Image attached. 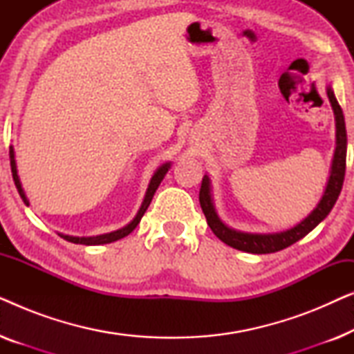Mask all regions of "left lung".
Wrapping results in <instances>:
<instances>
[{"label": "left lung", "instance_id": "left-lung-1", "mask_svg": "<svg viewBox=\"0 0 354 354\" xmlns=\"http://www.w3.org/2000/svg\"><path fill=\"white\" fill-rule=\"evenodd\" d=\"M327 96L333 109V115H335V151H333L332 158L330 176H328L326 190H324L316 207H314L301 222H298L297 225L290 227L287 230L270 232V234H251V232H240L232 229V227L224 224L219 214H217L214 200H212V185L209 176L203 177L200 188L201 209L205 212L207 225L211 227V230L214 232L217 239L224 241L225 245L253 254L275 253V251L287 248V246L301 240L303 236H306L309 232L316 229V227L328 216V212L332 211V207L337 203L338 195H340L342 192L343 180H345L346 127L345 118H343V111L335 98L332 85H327Z\"/></svg>", "mask_w": 354, "mask_h": 354}]
</instances>
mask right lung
Wrapping results in <instances>:
<instances>
[{"label": "right lung", "instance_id": "add662e5", "mask_svg": "<svg viewBox=\"0 0 354 354\" xmlns=\"http://www.w3.org/2000/svg\"><path fill=\"white\" fill-rule=\"evenodd\" d=\"M9 159H11V172H12V178H14V183H16V188L19 192V195H21L22 201L26 203L28 206L30 203H28L27 196H26V192H24L22 188V183H21V178H19V174H17V164H16V153H14V148L9 147ZM172 164L171 162H164L159 166L156 171H154L151 180L148 183V188H147V193H145V198L142 201V206H140V209L137 214L132 221L129 222L127 225H124L122 229H118L114 232H109V234H103V235H95V236H74V235H64V234H59V236L62 239L71 241V243H77V245H104V243H113V241H118L120 239H124V236H127L130 232H133L135 227L140 224V221H142V217L145 212H147L149 203H151L154 193H156L159 183L162 182V178L166 177V174L169 169H171Z\"/></svg>", "mask_w": 354, "mask_h": 354}]
</instances>
